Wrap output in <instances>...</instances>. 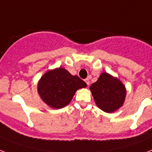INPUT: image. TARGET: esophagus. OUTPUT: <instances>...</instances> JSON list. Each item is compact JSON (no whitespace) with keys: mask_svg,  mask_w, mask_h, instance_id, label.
<instances>
[{"mask_svg":"<svg viewBox=\"0 0 152 152\" xmlns=\"http://www.w3.org/2000/svg\"><path fill=\"white\" fill-rule=\"evenodd\" d=\"M84 81H85V83H87V86H89V84H90V81H89V79H85Z\"/></svg>","mask_w":152,"mask_h":152,"instance_id":"esophagus-1","label":"esophagus"}]
</instances>
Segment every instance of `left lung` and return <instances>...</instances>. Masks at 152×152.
<instances>
[{"label":"left lung","mask_w":152,"mask_h":152,"mask_svg":"<svg viewBox=\"0 0 152 152\" xmlns=\"http://www.w3.org/2000/svg\"><path fill=\"white\" fill-rule=\"evenodd\" d=\"M95 103L102 111L112 112L123 105L126 88L120 80L103 72L97 82L90 87Z\"/></svg>","instance_id":"1"}]
</instances>
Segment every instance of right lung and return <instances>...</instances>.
<instances>
[{
  "label": "right lung",
  "mask_w": 152,
  "mask_h": 152,
  "mask_svg": "<svg viewBox=\"0 0 152 152\" xmlns=\"http://www.w3.org/2000/svg\"><path fill=\"white\" fill-rule=\"evenodd\" d=\"M87 87L77 76H72L63 68L48 71L38 83V93L46 104L61 108L69 104L78 89Z\"/></svg>",
  "instance_id": "add662e5"
}]
</instances>
